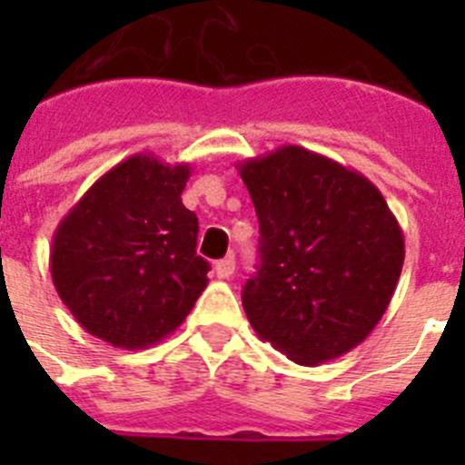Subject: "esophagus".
<instances>
[{
	"label": "esophagus",
	"mask_w": 465,
	"mask_h": 465,
	"mask_svg": "<svg viewBox=\"0 0 465 465\" xmlns=\"http://www.w3.org/2000/svg\"><path fill=\"white\" fill-rule=\"evenodd\" d=\"M213 270H216V274H219L221 279H230L232 277V272H235V258L232 256L221 258V261L213 265Z\"/></svg>",
	"instance_id": "obj_1"
}]
</instances>
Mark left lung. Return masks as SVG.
<instances>
[{
  "label": "left lung",
  "instance_id": "left-lung-1",
  "mask_svg": "<svg viewBox=\"0 0 465 465\" xmlns=\"http://www.w3.org/2000/svg\"><path fill=\"white\" fill-rule=\"evenodd\" d=\"M261 223L242 291L258 338L300 365L359 347L391 302L405 240L380 188L302 146L240 163Z\"/></svg>",
  "mask_w": 465,
  "mask_h": 465
}]
</instances>
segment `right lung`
<instances>
[{
    "label": "right lung",
    "instance_id": "obj_1",
    "mask_svg": "<svg viewBox=\"0 0 465 465\" xmlns=\"http://www.w3.org/2000/svg\"><path fill=\"white\" fill-rule=\"evenodd\" d=\"M191 165L137 153L111 167L60 221L51 277L81 328L146 349L182 326L207 289L197 216L183 207Z\"/></svg>",
    "mask_w": 465,
    "mask_h": 465
}]
</instances>
